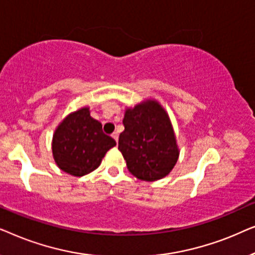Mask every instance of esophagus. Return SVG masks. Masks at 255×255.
I'll list each match as a JSON object with an SVG mask.
<instances>
[{"label":"esophagus","mask_w":255,"mask_h":255,"mask_svg":"<svg viewBox=\"0 0 255 255\" xmlns=\"http://www.w3.org/2000/svg\"><path fill=\"white\" fill-rule=\"evenodd\" d=\"M111 135H113V138L115 139V140H116V141H118V132H117V131H115V132H114V133H113V134H111Z\"/></svg>","instance_id":"esophagus-1"}]
</instances>
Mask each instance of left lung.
I'll list each match as a JSON object with an SVG mask.
<instances>
[{
  "instance_id": "left-lung-1",
  "label": "left lung",
  "mask_w": 255,
  "mask_h": 255,
  "mask_svg": "<svg viewBox=\"0 0 255 255\" xmlns=\"http://www.w3.org/2000/svg\"><path fill=\"white\" fill-rule=\"evenodd\" d=\"M123 124L118 149L127 160L128 172L144 181L169 174L179 158V149L166 111L155 101H148L128 109Z\"/></svg>"
}]
</instances>
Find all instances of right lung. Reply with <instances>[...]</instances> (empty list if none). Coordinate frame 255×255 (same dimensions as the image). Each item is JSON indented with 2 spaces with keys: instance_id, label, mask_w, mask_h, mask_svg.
<instances>
[{
  "instance_id": "add662e5",
  "label": "right lung",
  "mask_w": 255,
  "mask_h": 255,
  "mask_svg": "<svg viewBox=\"0 0 255 255\" xmlns=\"http://www.w3.org/2000/svg\"><path fill=\"white\" fill-rule=\"evenodd\" d=\"M115 145V139L103 132L102 124L90 117L88 108H82L66 117L55 130L52 152L59 168L83 176L95 170Z\"/></svg>"
}]
</instances>
